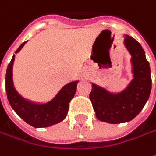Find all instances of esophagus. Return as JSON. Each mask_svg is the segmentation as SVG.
Listing matches in <instances>:
<instances>
[{
	"label": "esophagus",
	"mask_w": 156,
	"mask_h": 156,
	"mask_svg": "<svg viewBox=\"0 0 156 156\" xmlns=\"http://www.w3.org/2000/svg\"><path fill=\"white\" fill-rule=\"evenodd\" d=\"M83 74H85V73H83ZM84 76H85V75H84Z\"/></svg>",
	"instance_id": "1"
}]
</instances>
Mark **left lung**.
Returning <instances> with one entry per match:
<instances>
[{
	"instance_id": "1",
	"label": "left lung",
	"mask_w": 156,
	"mask_h": 156,
	"mask_svg": "<svg viewBox=\"0 0 156 156\" xmlns=\"http://www.w3.org/2000/svg\"><path fill=\"white\" fill-rule=\"evenodd\" d=\"M123 45L130 54L132 79L121 91L112 92L97 83H91L90 99L97 118L116 124L131 121L142 110L148 100L152 80L149 63L139 42L123 34Z\"/></svg>"
}]
</instances>
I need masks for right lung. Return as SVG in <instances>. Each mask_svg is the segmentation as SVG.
Returning a JSON list of instances; mask_svg holds the SVG:
<instances>
[{"label": "right lung", "instance_id": "obj_1", "mask_svg": "<svg viewBox=\"0 0 156 156\" xmlns=\"http://www.w3.org/2000/svg\"><path fill=\"white\" fill-rule=\"evenodd\" d=\"M22 43L16 50L18 53L25 46ZM15 55L8 64L6 73V91L9 104L15 113L27 123L34 128H46L62 122L67 115L69 103L77 91L79 80L72 81L65 84L50 101L38 103L22 97L17 91L13 79V66Z\"/></svg>", "mask_w": 156, "mask_h": 156}]
</instances>
